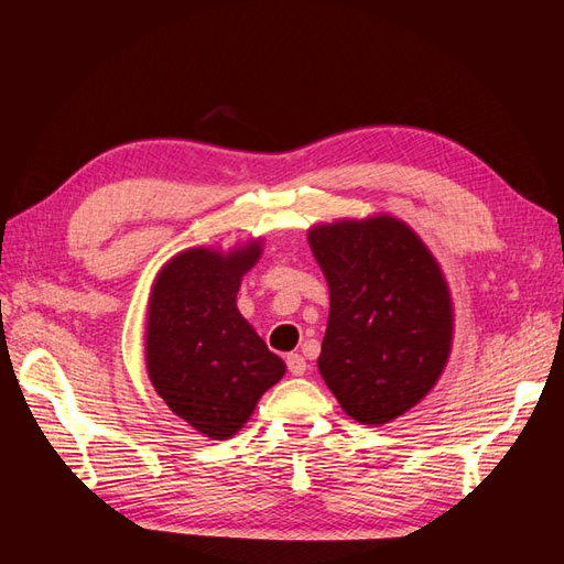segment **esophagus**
Masks as SVG:
<instances>
[{"instance_id":"1","label":"esophagus","mask_w":564,"mask_h":564,"mask_svg":"<svg viewBox=\"0 0 564 564\" xmlns=\"http://www.w3.org/2000/svg\"><path fill=\"white\" fill-rule=\"evenodd\" d=\"M285 366H289V373L291 376H303L305 370H307V364H305V358L301 354H289V356H285Z\"/></svg>"}]
</instances>
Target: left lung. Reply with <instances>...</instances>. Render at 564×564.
Returning a JSON list of instances; mask_svg holds the SVG:
<instances>
[{"label":"left lung","instance_id":"8db88e82","mask_svg":"<svg viewBox=\"0 0 564 564\" xmlns=\"http://www.w3.org/2000/svg\"><path fill=\"white\" fill-rule=\"evenodd\" d=\"M307 242L329 285L319 373L356 422L388 424L422 402L446 368L448 283L419 235L392 215L315 225Z\"/></svg>","mask_w":564,"mask_h":564}]
</instances>
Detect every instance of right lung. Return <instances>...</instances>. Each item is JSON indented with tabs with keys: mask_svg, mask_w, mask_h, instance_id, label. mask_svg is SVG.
Returning a JSON list of instances; mask_svg holds the SVG:
<instances>
[{
	"mask_svg": "<svg viewBox=\"0 0 564 564\" xmlns=\"http://www.w3.org/2000/svg\"><path fill=\"white\" fill-rule=\"evenodd\" d=\"M259 257L261 239L230 251L184 249L152 283L148 376L166 406L213 441L235 436L285 373L237 310L239 283Z\"/></svg>",
	"mask_w": 564,
	"mask_h": 564,
	"instance_id": "1",
	"label": "right lung"
}]
</instances>
